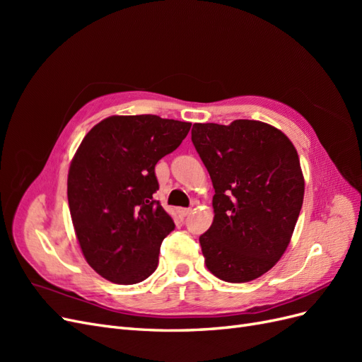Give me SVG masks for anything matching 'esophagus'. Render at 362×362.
I'll use <instances>...</instances> for the list:
<instances>
[{"label": "esophagus", "mask_w": 362, "mask_h": 362, "mask_svg": "<svg viewBox=\"0 0 362 362\" xmlns=\"http://www.w3.org/2000/svg\"><path fill=\"white\" fill-rule=\"evenodd\" d=\"M182 217H185V216H189L190 213H192V208H180V211H178Z\"/></svg>", "instance_id": "esophagus-1"}]
</instances>
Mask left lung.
Returning <instances> with one entry per match:
<instances>
[{
	"label": "left lung",
	"mask_w": 362,
	"mask_h": 362,
	"mask_svg": "<svg viewBox=\"0 0 362 362\" xmlns=\"http://www.w3.org/2000/svg\"><path fill=\"white\" fill-rule=\"evenodd\" d=\"M192 141L214 187V221L199 237L205 266L226 282L264 275L286 252L302 208L298 151L259 120L194 124Z\"/></svg>",
	"instance_id": "obj_1"
}]
</instances>
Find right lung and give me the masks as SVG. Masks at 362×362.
I'll return each instance as SVG.
<instances>
[{"instance_id":"obj_1","label":"right lung","mask_w":362,"mask_h":362,"mask_svg":"<svg viewBox=\"0 0 362 362\" xmlns=\"http://www.w3.org/2000/svg\"><path fill=\"white\" fill-rule=\"evenodd\" d=\"M190 127L156 115L110 116L76 149L68 173L72 223L86 261L107 281L131 286L156 272L161 242L175 228L154 199L156 164Z\"/></svg>"}]
</instances>
